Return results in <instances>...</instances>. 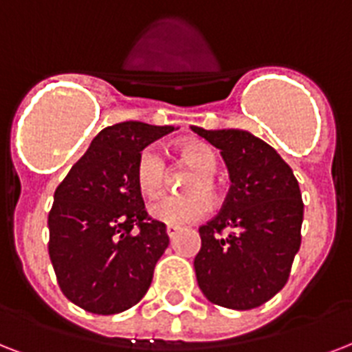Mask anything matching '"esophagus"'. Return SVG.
I'll list each match as a JSON object with an SVG mask.
<instances>
[{"mask_svg": "<svg viewBox=\"0 0 352 352\" xmlns=\"http://www.w3.org/2000/svg\"><path fill=\"white\" fill-rule=\"evenodd\" d=\"M167 235H168V239H174V236H176V233H178V228H176V226H167Z\"/></svg>", "mask_w": 352, "mask_h": 352, "instance_id": "esophagus-1", "label": "esophagus"}]
</instances>
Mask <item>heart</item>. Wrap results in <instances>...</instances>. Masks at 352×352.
Wrapping results in <instances>:
<instances>
[{
  "label": "heart",
  "mask_w": 352,
  "mask_h": 352,
  "mask_svg": "<svg viewBox=\"0 0 352 352\" xmlns=\"http://www.w3.org/2000/svg\"><path fill=\"white\" fill-rule=\"evenodd\" d=\"M182 165L195 173L185 182L189 195H165L151 201L148 213L168 226H185L204 219L209 213V198L219 196V182L214 173L219 168L217 152L201 141H189L178 148ZM135 182L145 195H157L167 182V163L156 146H146L138 157Z\"/></svg>",
  "instance_id": "b5f03b06"
}]
</instances>
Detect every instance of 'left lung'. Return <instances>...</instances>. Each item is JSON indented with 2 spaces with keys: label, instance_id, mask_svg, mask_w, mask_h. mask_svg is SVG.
Segmentation results:
<instances>
[{
  "label": "left lung",
  "instance_id": "obj_1",
  "mask_svg": "<svg viewBox=\"0 0 352 352\" xmlns=\"http://www.w3.org/2000/svg\"><path fill=\"white\" fill-rule=\"evenodd\" d=\"M190 128L219 148L231 179L220 213L198 230V287L219 307L255 309L287 285L301 246L298 179L268 143L246 130Z\"/></svg>",
  "mask_w": 352,
  "mask_h": 352
}]
</instances>
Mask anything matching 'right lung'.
<instances>
[{"instance_id":"1","label":"right lung","mask_w":352,"mask_h":352,"mask_svg":"<svg viewBox=\"0 0 352 352\" xmlns=\"http://www.w3.org/2000/svg\"><path fill=\"white\" fill-rule=\"evenodd\" d=\"M174 126L117 122L91 145L54 190L49 257L60 290L91 314H119L141 301L168 246L135 182L141 151Z\"/></svg>"}]
</instances>
